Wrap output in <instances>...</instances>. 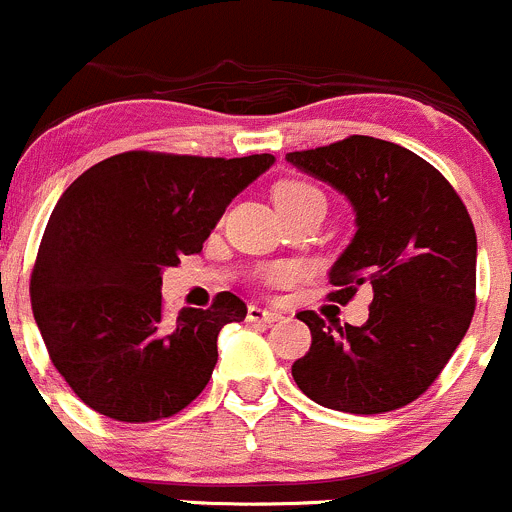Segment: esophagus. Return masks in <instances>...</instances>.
Wrapping results in <instances>:
<instances>
[{
    "label": "esophagus",
    "instance_id": "obj_1",
    "mask_svg": "<svg viewBox=\"0 0 512 512\" xmlns=\"http://www.w3.org/2000/svg\"><path fill=\"white\" fill-rule=\"evenodd\" d=\"M246 318L256 323H276L278 318H283L281 311H273V308H261V306H249Z\"/></svg>",
    "mask_w": 512,
    "mask_h": 512
}]
</instances>
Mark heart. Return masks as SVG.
Instances as JSON below:
<instances>
[{
  "label": "heart",
  "mask_w": 512,
  "mask_h": 512,
  "mask_svg": "<svg viewBox=\"0 0 512 512\" xmlns=\"http://www.w3.org/2000/svg\"><path fill=\"white\" fill-rule=\"evenodd\" d=\"M276 196V204L278 206H296L303 204V201H313V199H323L321 191L316 186L306 184V181H283V184L276 186L273 191ZM293 268L286 266V263H276V266H268L266 271L261 273L263 283L268 286H286V283L293 281Z\"/></svg>",
  "instance_id": "heart-1"
}]
</instances>
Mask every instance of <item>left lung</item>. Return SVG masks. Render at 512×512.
I'll use <instances>...</instances> for the list:
<instances>
[{"label": "left lung", "mask_w": 512, "mask_h": 512, "mask_svg": "<svg viewBox=\"0 0 512 512\" xmlns=\"http://www.w3.org/2000/svg\"><path fill=\"white\" fill-rule=\"evenodd\" d=\"M303 174L341 191L356 234L333 263L331 301L373 288L363 326L298 313L311 348L293 363L318 406L373 416L408 406L440 376L475 311V241L468 209L438 169L373 136L286 154Z\"/></svg>", "instance_id": "1"}]
</instances>
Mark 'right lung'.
<instances>
[{
	"label": "right lung",
	"instance_id": "right-lung-1",
	"mask_svg": "<svg viewBox=\"0 0 512 512\" xmlns=\"http://www.w3.org/2000/svg\"><path fill=\"white\" fill-rule=\"evenodd\" d=\"M271 154L241 159L126 151L86 169L54 206L32 271V311L54 368L96 413L149 423L206 388L219 331L244 321L224 291L166 321L161 271L199 254Z\"/></svg>",
	"mask_w": 512,
	"mask_h": 512
}]
</instances>
